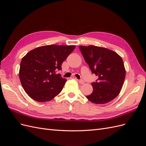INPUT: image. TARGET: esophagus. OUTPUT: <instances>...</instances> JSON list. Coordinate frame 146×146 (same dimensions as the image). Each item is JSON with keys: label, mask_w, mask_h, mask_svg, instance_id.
Segmentation results:
<instances>
[{"label": "esophagus", "mask_w": 146, "mask_h": 146, "mask_svg": "<svg viewBox=\"0 0 146 146\" xmlns=\"http://www.w3.org/2000/svg\"><path fill=\"white\" fill-rule=\"evenodd\" d=\"M77 81L79 82V83L82 84V85H83V84L85 83V82H84L83 80H77Z\"/></svg>", "instance_id": "34e87169"}]
</instances>
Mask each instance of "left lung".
Returning <instances> with one entry per match:
<instances>
[{"label":"left lung","mask_w":146,"mask_h":146,"mask_svg":"<svg viewBox=\"0 0 146 146\" xmlns=\"http://www.w3.org/2000/svg\"><path fill=\"white\" fill-rule=\"evenodd\" d=\"M92 73L98 76L91 83L93 91L86 98L92 103L105 104L119 94L125 77V69L121 57L108 48L93 45L79 46Z\"/></svg>","instance_id":"obj_1"}]
</instances>
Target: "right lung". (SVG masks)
<instances>
[{"mask_svg": "<svg viewBox=\"0 0 146 146\" xmlns=\"http://www.w3.org/2000/svg\"><path fill=\"white\" fill-rule=\"evenodd\" d=\"M76 46L48 45L35 48L21 60L19 79L30 98L39 102L50 101L62 90L66 80L56 74Z\"/></svg>", "mask_w": 146, "mask_h": 146, "instance_id": "add662e5", "label": "right lung"}]
</instances>
